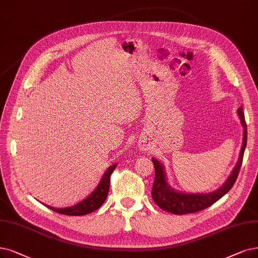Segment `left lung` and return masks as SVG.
<instances>
[{
    "instance_id": "8db88e82",
    "label": "left lung",
    "mask_w": 258,
    "mask_h": 258,
    "mask_svg": "<svg viewBox=\"0 0 258 258\" xmlns=\"http://www.w3.org/2000/svg\"><path fill=\"white\" fill-rule=\"evenodd\" d=\"M238 116L240 118L241 125L243 127V139H242V146L240 149L239 158L237 161V164L230 174L229 179L219 187L217 190L207 194H188V192H181L176 189H173L167 182L166 174H165V169L163 165L156 159H152V163L156 168V178L152 185V199L156 202L159 208L164 211H167L171 214L183 215V214H190L197 213L211 207L216 201H218L220 198L228 192L238 177L240 170V166L242 164L243 153L246 146V123L244 120V114L242 112V107L238 108Z\"/></svg>"
}]
</instances>
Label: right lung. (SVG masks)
Returning a JSON list of instances; mask_svg holds the SVG:
<instances>
[{"mask_svg":"<svg viewBox=\"0 0 258 258\" xmlns=\"http://www.w3.org/2000/svg\"><path fill=\"white\" fill-rule=\"evenodd\" d=\"M115 167H116V164H113L112 166H110L107 169V171L104 173V177L101 178L95 190L92 192L89 197H87L81 202L77 203L76 205H73V207H69V208H62V209H56L53 207H49V205H45V204L44 205L51 211L57 212L59 214L69 215V216H82V215H87L96 211L101 207L102 203H104L107 199L109 187H110V177L113 170L115 169Z\"/></svg>","mask_w":258,"mask_h":258,"instance_id":"right-lung-1","label":"right lung"}]
</instances>
